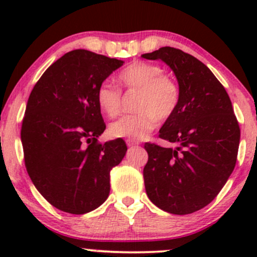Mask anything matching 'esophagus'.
<instances>
[{
  "label": "esophagus",
  "instance_id": "34e87169",
  "mask_svg": "<svg viewBox=\"0 0 257 257\" xmlns=\"http://www.w3.org/2000/svg\"><path fill=\"white\" fill-rule=\"evenodd\" d=\"M126 145H128V147H138L139 144L134 143V141L132 140H126Z\"/></svg>",
  "mask_w": 257,
  "mask_h": 257
}]
</instances>
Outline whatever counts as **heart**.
<instances>
[{
  "instance_id": "obj_1",
  "label": "heart",
  "mask_w": 257,
  "mask_h": 257,
  "mask_svg": "<svg viewBox=\"0 0 257 257\" xmlns=\"http://www.w3.org/2000/svg\"><path fill=\"white\" fill-rule=\"evenodd\" d=\"M117 78L125 89L139 90L135 104L138 112L112 123L108 129L111 137L144 140L156 128L158 119H168L178 108V84L157 64L137 61L123 69ZM96 102L105 116L114 118L122 110V91L108 82H102L96 89Z\"/></svg>"
}]
</instances>
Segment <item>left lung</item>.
Masks as SVG:
<instances>
[{"mask_svg": "<svg viewBox=\"0 0 257 257\" xmlns=\"http://www.w3.org/2000/svg\"><path fill=\"white\" fill-rule=\"evenodd\" d=\"M141 57L169 65L180 90L178 108L159 131L178 147L145 144L146 193L167 213L192 214L213 202L234 169L239 123L223 85L193 55L162 47Z\"/></svg>", "mask_w": 257, "mask_h": 257, "instance_id": "8db88e82", "label": "left lung"}]
</instances>
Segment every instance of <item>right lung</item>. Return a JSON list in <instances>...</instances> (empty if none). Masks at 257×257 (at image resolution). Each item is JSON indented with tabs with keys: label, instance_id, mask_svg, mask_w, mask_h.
<instances>
[{
	"label": "right lung",
	"instance_id": "add662e5",
	"mask_svg": "<svg viewBox=\"0 0 257 257\" xmlns=\"http://www.w3.org/2000/svg\"><path fill=\"white\" fill-rule=\"evenodd\" d=\"M123 61L85 49L58 59L29 96L22 124L26 170L37 191L65 213H89L110 193V172L124 140L101 144L106 129L96 89Z\"/></svg>",
	"mask_w": 257,
	"mask_h": 257
}]
</instances>
